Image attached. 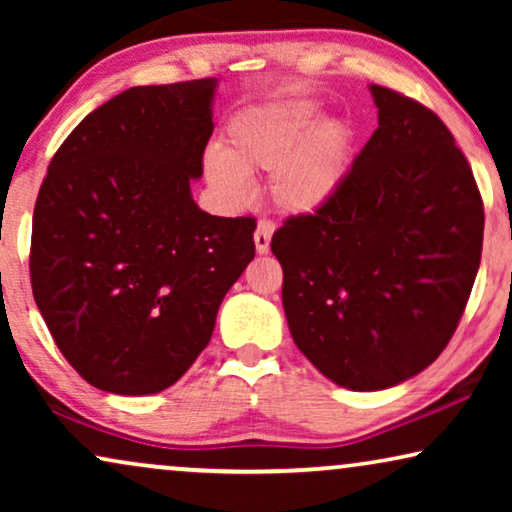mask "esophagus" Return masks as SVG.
I'll return each instance as SVG.
<instances>
[{
    "mask_svg": "<svg viewBox=\"0 0 512 512\" xmlns=\"http://www.w3.org/2000/svg\"><path fill=\"white\" fill-rule=\"evenodd\" d=\"M272 233H275V223L268 221V219L258 221L256 233H254V242H256V251H258V254H268V251H270Z\"/></svg>",
    "mask_w": 512,
    "mask_h": 512,
    "instance_id": "1",
    "label": "esophagus"
}]
</instances>
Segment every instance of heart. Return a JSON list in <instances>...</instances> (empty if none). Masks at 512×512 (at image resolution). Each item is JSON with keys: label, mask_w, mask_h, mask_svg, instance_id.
Segmentation results:
<instances>
[{"label": "heart", "mask_w": 512, "mask_h": 512, "mask_svg": "<svg viewBox=\"0 0 512 512\" xmlns=\"http://www.w3.org/2000/svg\"><path fill=\"white\" fill-rule=\"evenodd\" d=\"M321 114L310 97L240 111L226 128L228 146L212 144L202 158L209 186L230 205H242L254 191L251 174L265 172L282 212H317L345 184L354 139L345 121L321 123Z\"/></svg>", "instance_id": "obj_1"}]
</instances>
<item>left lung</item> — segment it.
I'll list each match as a JSON object with an SVG mask.
<instances>
[{"label": "left lung", "instance_id": "8db88e82", "mask_svg": "<svg viewBox=\"0 0 512 512\" xmlns=\"http://www.w3.org/2000/svg\"><path fill=\"white\" fill-rule=\"evenodd\" d=\"M377 130L340 191L272 235L300 352L352 391L396 387L438 359L480 268L485 212L431 109L370 86Z\"/></svg>", "mask_w": 512, "mask_h": 512}]
</instances>
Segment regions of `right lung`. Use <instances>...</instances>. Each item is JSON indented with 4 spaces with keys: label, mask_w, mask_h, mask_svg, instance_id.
<instances>
[{
    "label": "right lung",
    "mask_w": 512,
    "mask_h": 512,
    "mask_svg": "<svg viewBox=\"0 0 512 512\" xmlns=\"http://www.w3.org/2000/svg\"><path fill=\"white\" fill-rule=\"evenodd\" d=\"M216 79L137 86L76 125L32 216L30 277L55 345L93 387H172L254 258L256 221L195 205Z\"/></svg>",
    "instance_id": "right-lung-1"
}]
</instances>
